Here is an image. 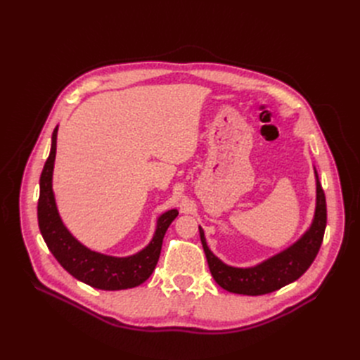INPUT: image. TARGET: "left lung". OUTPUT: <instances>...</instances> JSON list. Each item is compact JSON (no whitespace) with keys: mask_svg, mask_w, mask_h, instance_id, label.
I'll use <instances>...</instances> for the list:
<instances>
[{"mask_svg":"<svg viewBox=\"0 0 360 360\" xmlns=\"http://www.w3.org/2000/svg\"><path fill=\"white\" fill-rule=\"evenodd\" d=\"M315 179L316 205L309 229L293 245H290L289 248L257 264L254 267L238 269L224 264L207 247L204 231L201 229V226H198L201 243L207 262H209L210 273L220 288L238 295H266L278 290L283 286L297 280L311 267V264L314 262L321 248V243H323L327 226L326 194L323 191V186L319 184L316 170Z\"/></svg>","mask_w":360,"mask_h":360,"instance_id":"1","label":"left lung"}]
</instances>
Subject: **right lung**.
Here are the masks:
<instances>
[{"label":"right lung","instance_id":"1","mask_svg":"<svg viewBox=\"0 0 360 360\" xmlns=\"http://www.w3.org/2000/svg\"><path fill=\"white\" fill-rule=\"evenodd\" d=\"M56 134L52 132L51 153L41 175V191L37 201V221L49 251L61 266L77 280L102 290H122L140 286L159 261L163 236L169 224L178 216V210H169L158 219L156 232L146 248L129 257H112L86 248L64 226L52 191V172L56 153Z\"/></svg>","mask_w":360,"mask_h":360}]
</instances>
